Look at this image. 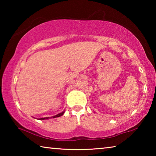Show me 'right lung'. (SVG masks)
I'll return each instance as SVG.
<instances>
[{
	"mask_svg": "<svg viewBox=\"0 0 156 156\" xmlns=\"http://www.w3.org/2000/svg\"><path fill=\"white\" fill-rule=\"evenodd\" d=\"M63 114H64V112H62V113H58V114H57L56 115L53 116V118H57V117H60V116L62 115ZM49 118H40V120H45V119H49Z\"/></svg>",
	"mask_w": 156,
	"mask_h": 156,
	"instance_id": "obj_1",
	"label": "right lung"
}]
</instances>
